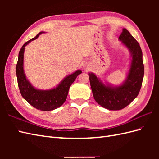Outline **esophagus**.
<instances>
[{
    "mask_svg": "<svg viewBox=\"0 0 159 159\" xmlns=\"http://www.w3.org/2000/svg\"><path fill=\"white\" fill-rule=\"evenodd\" d=\"M83 67H84V68H85V70H88L90 68L89 65V64H87V63H85V65L83 66Z\"/></svg>",
    "mask_w": 159,
    "mask_h": 159,
    "instance_id": "34e87169",
    "label": "esophagus"
}]
</instances>
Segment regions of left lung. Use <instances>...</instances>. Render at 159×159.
I'll list each match as a JSON object with an SVG mask.
<instances>
[{
	"mask_svg": "<svg viewBox=\"0 0 159 159\" xmlns=\"http://www.w3.org/2000/svg\"><path fill=\"white\" fill-rule=\"evenodd\" d=\"M119 39L129 50L132 57L124 82L120 86L113 87L104 84L93 73L88 74L94 99L100 106L113 111L124 109L135 99L142 85L144 75L143 54L139 43L126 29H123Z\"/></svg>",
	"mask_w": 159,
	"mask_h": 159,
	"instance_id": "obj_1",
	"label": "left lung"
}]
</instances>
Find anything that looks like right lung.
<instances>
[{
	"mask_svg": "<svg viewBox=\"0 0 159 159\" xmlns=\"http://www.w3.org/2000/svg\"><path fill=\"white\" fill-rule=\"evenodd\" d=\"M42 33H39L35 38L26 42L20 49L16 65V76L20 92L24 98L37 109L47 111L56 109L65 102L71 85L82 71L79 70L70 74L52 89L40 90L35 88L26 79L24 71V52L25 46L36 39Z\"/></svg>",
	"mask_w": 159,
	"mask_h": 159,
	"instance_id": "1",
	"label": "right lung"
}]
</instances>
